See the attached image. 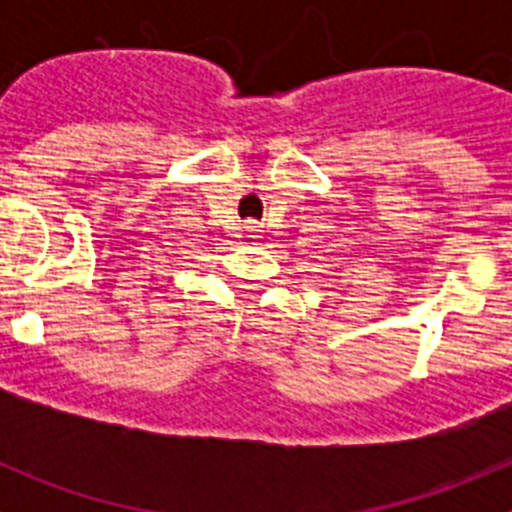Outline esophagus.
Wrapping results in <instances>:
<instances>
[{
  "mask_svg": "<svg viewBox=\"0 0 512 512\" xmlns=\"http://www.w3.org/2000/svg\"><path fill=\"white\" fill-rule=\"evenodd\" d=\"M246 230L251 233V238H259V225L256 223H246Z\"/></svg>",
  "mask_w": 512,
  "mask_h": 512,
  "instance_id": "1",
  "label": "esophagus"
}]
</instances>
